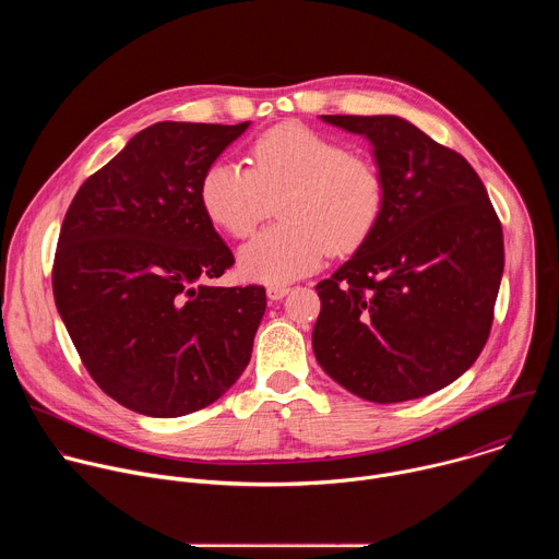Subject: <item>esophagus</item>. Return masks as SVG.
Wrapping results in <instances>:
<instances>
[{
  "label": "esophagus",
  "instance_id": "obj_1",
  "mask_svg": "<svg viewBox=\"0 0 559 559\" xmlns=\"http://www.w3.org/2000/svg\"><path fill=\"white\" fill-rule=\"evenodd\" d=\"M289 292L287 285H267V298L270 300H281Z\"/></svg>",
  "mask_w": 559,
  "mask_h": 559
}]
</instances>
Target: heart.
I'll return each mask as SVG.
<instances>
[{"mask_svg": "<svg viewBox=\"0 0 559 559\" xmlns=\"http://www.w3.org/2000/svg\"><path fill=\"white\" fill-rule=\"evenodd\" d=\"M252 164L216 162L201 181L207 216L234 238L250 236L278 203L283 221L238 257L246 278L285 285L305 276L328 252L360 248L384 212L386 183L373 158L302 123L261 134Z\"/></svg>", "mask_w": 559, "mask_h": 559, "instance_id": "1", "label": "heart"}]
</instances>
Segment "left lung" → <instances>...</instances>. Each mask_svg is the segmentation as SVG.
Listing matches in <instances>:
<instances>
[{"mask_svg":"<svg viewBox=\"0 0 559 559\" xmlns=\"http://www.w3.org/2000/svg\"><path fill=\"white\" fill-rule=\"evenodd\" d=\"M323 119L373 143L386 203L358 252L316 285L313 354L369 403L414 401L460 378L489 341L502 223L466 158L409 121Z\"/></svg>","mask_w":559,"mask_h":559,"instance_id":"obj_1","label":"left lung"}]
</instances>
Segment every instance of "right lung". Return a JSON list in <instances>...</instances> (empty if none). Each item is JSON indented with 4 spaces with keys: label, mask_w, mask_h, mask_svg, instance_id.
I'll list each match as a JSON object with an SVG mask.
<instances>
[{
    "label": "right lung",
    "mask_w": 559,
    "mask_h": 559,
    "mask_svg": "<svg viewBox=\"0 0 559 559\" xmlns=\"http://www.w3.org/2000/svg\"><path fill=\"white\" fill-rule=\"evenodd\" d=\"M250 121L154 123L84 181L61 223L52 294L84 367L112 401L177 418L250 362L265 287H216L234 265L201 201L214 158Z\"/></svg>",
    "instance_id": "1"
}]
</instances>
